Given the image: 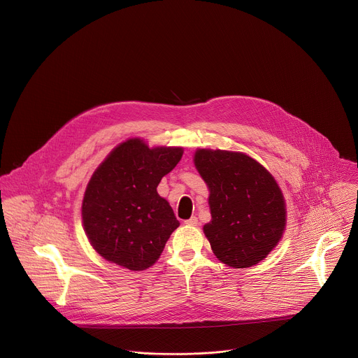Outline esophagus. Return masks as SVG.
I'll return each instance as SVG.
<instances>
[{"mask_svg":"<svg viewBox=\"0 0 358 358\" xmlns=\"http://www.w3.org/2000/svg\"><path fill=\"white\" fill-rule=\"evenodd\" d=\"M185 224H187V225H191V227H196L199 222H198V218H196V217H191L189 220L185 221Z\"/></svg>","mask_w":358,"mask_h":358,"instance_id":"1","label":"esophagus"}]
</instances>
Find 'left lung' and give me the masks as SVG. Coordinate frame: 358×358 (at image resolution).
Returning a JSON list of instances; mask_svg holds the SVG:
<instances>
[{"label":"left lung","mask_w":358,"mask_h":358,"mask_svg":"<svg viewBox=\"0 0 358 358\" xmlns=\"http://www.w3.org/2000/svg\"><path fill=\"white\" fill-rule=\"evenodd\" d=\"M194 164L210 189L213 220L203 225L215 257L231 268L264 261L286 227L283 194L272 174L238 151H195Z\"/></svg>","instance_id":"obj_1"}]
</instances>
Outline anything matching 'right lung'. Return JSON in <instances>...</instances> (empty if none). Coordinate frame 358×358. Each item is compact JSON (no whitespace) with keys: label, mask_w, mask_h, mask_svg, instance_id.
Listing matches in <instances>:
<instances>
[{"label":"right lung","mask_w":358,"mask_h":358,"mask_svg":"<svg viewBox=\"0 0 358 358\" xmlns=\"http://www.w3.org/2000/svg\"><path fill=\"white\" fill-rule=\"evenodd\" d=\"M181 157V147L150 148L130 138L96 169L85 191L82 220L100 257L129 271L156 264L180 225L157 185Z\"/></svg>","instance_id":"right-lung-1"}]
</instances>
